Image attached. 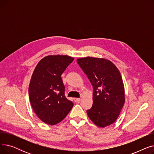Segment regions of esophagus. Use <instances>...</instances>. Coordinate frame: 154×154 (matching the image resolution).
<instances>
[{
  "label": "esophagus",
  "instance_id": "obj_1",
  "mask_svg": "<svg viewBox=\"0 0 154 154\" xmlns=\"http://www.w3.org/2000/svg\"><path fill=\"white\" fill-rule=\"evenodd\" d=\"M74 102H76V103H79V102H80V99H79V98H74Z\"/></svg>",
  "mask_w": 154,
  "mask_h": 154
}]
</instances>
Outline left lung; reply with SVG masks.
Masks as SVG:
<instances>
[{
	"mask_svg": "<svg viewBox=\"0 0 154 154\" xmlns=\"http://www.w3.org/2000/svg\"><path fill=\"white\" fill-rule=\"evenodd\" d=\"M77 62L93 87V104L87 110L90 119L100 127L114 123L125 102L124 87L120 72L112 62L94 57Z\"/></svg>",
	"mask_w": 154,
	"mask_h": 154,
	"instance_id": "1",
	"label": "left lung"
}]
</instances>
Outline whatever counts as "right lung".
<instances>
[{
    "label": "right lung",
    "mask_w": 154,
    "mask_h": 154,
    "mask_svg": "<svg viewBox=\"0 0 154 154\" xmlns=\"http://www.w3.org/2000/svg\"><path fill=\"white\" fill-rule=\"evenodd\" d=\"M74 58L67 55H48L40 60L32 74L29 95L34 111L42 122L58 124L74 106L65 95L61 77Z\"/></svg>",
    "instance_id": "right-lung-1"
}]
</instances>
